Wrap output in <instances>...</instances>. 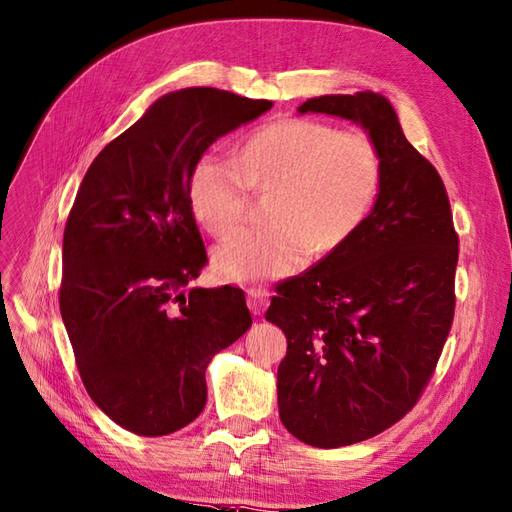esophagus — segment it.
I'll return each instance as SVG.
<instances>
[{
	"mask_svg": "<svg viewBox=\"0 0 512 512\" xmlns=\"http://www.w3.org/2000/svg\"><path fill=\"white\" fill-rule=\"evenodd\" d=\"M246 296H248V309H251L255 316L266 311V307L270 303V292L266 290V287H248Z\"/></svg>",
	"mask_w": 512,
	"mask_h": 512,
	"instance_id": "1",
	"label": "esophagus"
}]
</instances>
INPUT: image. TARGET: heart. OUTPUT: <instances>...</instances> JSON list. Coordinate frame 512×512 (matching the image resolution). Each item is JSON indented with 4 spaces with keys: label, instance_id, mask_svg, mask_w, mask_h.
Wrapping results in <instances>:
<instances>
[{
    "label": "heart",
    "instance_id": "1",
    "mask_svg": "<svg viewBox=\"0 0 512 512\" xmlns=\"http://www.w3.org/2000/svg\"><path fill=\"white\" fill-rule=\"evenodd\" d=\"M383 160L363 131L311 119L257 129L238 157L207 153L190 175V207L214 235L240 225L251 190L270 192V227L242 229L214 251V270L233 283L281 279L346 246L376 203Z\"/></svg>",
    "mask_w": 512,
    "mask_h": 512
}]
</instances>
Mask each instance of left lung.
I'll list each match as a JSON object with an SVG mask.
<instances>
[{"label":"left lung","mask_w":512,"mask_h":512,"mask_svg":"<svg viewBox=\"0 0 512 512\" xmlns=\"http://www.w3.org/2000/svg\"><path fill=\"white\" fill-rule=\"evenodd\" d=\"M298 112L359 123L383 160L359 233L281 283L266 311L287 337L283 426L313 448H342L400 422L428 385L454 320L458 235L437 168L406 140L387 97L324 95Z\"/></svg>","instance_id":"obj_1"}]
</instances>
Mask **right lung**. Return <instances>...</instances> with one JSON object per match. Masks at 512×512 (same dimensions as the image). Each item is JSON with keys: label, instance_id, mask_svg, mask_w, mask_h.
I'll list each match as a JSON object with an SVG mask.
<instances>
[{"label": "right lung", "instance_id": "right-lung-1", "mask_svg": "<svg viewBox=\"0 0 512 512\" xmlns=\"http://www.w3.org/2000/svg\"><path fill=\"white\" fill-rule=\"evenodd\" d=\"M272 101L218 88L157 99L90 164L64 227L60 313L88 396L142 437L201 415L205 370L251 329L238 287H186L207 264L190 175Z\"/></svg>", "mask_w": 512, "mask_h": 512}]
</instances>
